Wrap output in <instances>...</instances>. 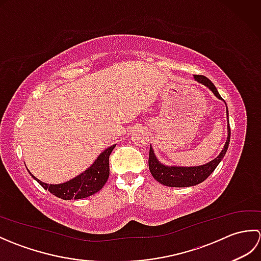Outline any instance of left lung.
<instances>
[{
	"instance_id": "obj_1",
	"label": "left lung",
	"mask_w": 261,
	"mask_h": 261,
	"mask_svg": "<svg viewBox=\"0 0 261 261\" xmlns=\"http://www.w3.org/2000/svg\"><path fill=\"white\" fill-rule=\"evenodd\" d=\"M194 79L201 84L208 87L211 91L213 92L214 95L222 99L219 94L214 84L211 82L207 77L203 75H194ZM226 105V104H225ZM226 115H228V123H229V111L226 108ZM230 124H228V138H226V142L222 149V151L215 159L211 160L210 163L202 165V166H195V167H177V166H165L162 163H159L156 154H154L152 148L150 146V150H149V169L153 176V178L160 184L169 187H188L197 185L199 182L205 180L207 177L213 173L214 169L218 167L221 160L223 159L224 154L228 150L229 142H230Z\"/></svg>"
}]
</instances>
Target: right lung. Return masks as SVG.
<instances>
[{
  "label": "right lung",
  "mask_w": 261,
  "mask_h": 261,
  "mask_svg": "<svg viewBox=\"0 0 261 261\" xmlns=\"http://www.w3.org/2000/svg\"><path fill=\"white\" fill-rule=\"evenodd\" d=\"M115 145L105 149L97 157L91 167H88L84 173L76 176L63 184H46L36 178L30 171V175L40 184L45 190H48L53 195L62 199H80L93 195L97 193L107 182L110 175L109 158Z\"/></svg>",
  "instance_id": "1"
}]
</instances>
